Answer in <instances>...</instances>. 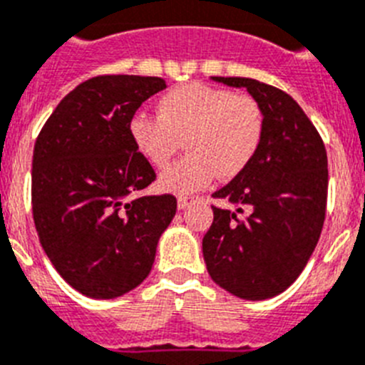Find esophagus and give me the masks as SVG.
<instances>
[{"label":"esophagus","instance_id":"34e87169","mask_svg":"<svg viewBox=\"0 0 365 365\" xmlns=\"http://www.w3.org/2000/svg\"><path fill=\"white\" fill-rule=\"evenodd\" d=\"M195 200V196H178V209H185L187 205L192 204Z\"/></svg>","mask_w":365,"mask_h":365}]
</instances>
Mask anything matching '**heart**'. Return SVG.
Listing matches in <instances>:
<instances>
[{"label": "heart", "mask_w": 365, "mask_h": 365, "mask_svg": "<svg viewBox=\"0 0 365 365\" xmlns=\"http://www.w3.org/2000/svg\"><path fill=\"white\" fill-rule=\"evenodd\" d=\"M130 138L158 169L173 160L183 139L189 154L161 173L160 185L191 192L217 176L235 178L252 163L264 138V112L252 95L189 82L161 95L156 117L135 115Z\"/></svg>", "instance_id": "heart-1"}]
</instances>
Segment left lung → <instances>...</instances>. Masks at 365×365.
Here are the masks:
<instances>
[{
  "label": "left lung",
  "mask_w": 365,
  "mask_h": 365,
  "mask_svg": "<svg viewBox=\"0 0 365 365\" xmlns=\"http://www.w3.org/2000/svg\"><path fill=\"white\" fill-rule=\"evenodd\" d=\"M246 88L264 112V138L252 163L213 192L202 240L215 283L242 299H268L299 277L318 244L327 207V152L318 130L283 90L244 77H213Z\"/></svg>",
  "instance_id": "left-lung-1"
}]
</instances>
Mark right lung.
Instances as JSON below:
<instances>
[{
    "mask_svg": "<svg viewBox=\"0 0 365 365\" xmlns=\"http://www.w3.org/2000/svg\"><path fill=\"white\" fill-rule=\"evenodd\" d=\"M163 78L101 75L60 101L34 143L33 218L66 283L93 299L134 290L150 274L173 195L130 196L156 180L135 150L130 121Z\"/></svg>",
    "mask_w": 365,
    "mask_h": 365,
    "instance_id": "obj_1",
    "label": "right lung"
}]
</instances>
